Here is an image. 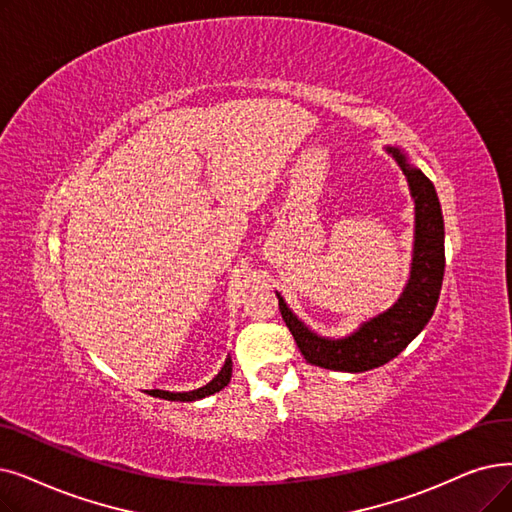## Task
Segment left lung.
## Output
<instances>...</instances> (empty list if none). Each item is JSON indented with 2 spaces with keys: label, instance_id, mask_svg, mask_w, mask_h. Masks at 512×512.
<instances>
[{
  "label": "left lung",
  "instance_id": "1",
  "mask_svg": "<svg viewBox=\"0 0 512 512\" xmlns=\"http://www.w3.org/2000/svg\"><path fill=\"white\" fill-rule=\"evenodd\" d=\"M402 167L414 198V251L404 293L383 314L370 318L343 339H326L309 330L276 293L282 320L293 332L303 358L320 368L339 372H366L397 358L431 320L446 268L443 215L429 177L414 167L404 150L385 148Z\"/></svg>",
  "mask_w": 512,
  "mask_h": 512
}]
</instances>
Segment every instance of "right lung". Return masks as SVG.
Instances as JSON below:
<instances>
[{
	"label": "right lung",
	"instance_id": "obj_1",
	"mask_svg": "<svg viewBox=\"0 0 512 512\" xmlns=\"http://www.w3.org/2000/svg\"><path fill=\"white\" fill-rule=\"evenodd\" d=\"M232 379V360L228 358L224 368L219 370V374L211 383H207L201 389H194V391H182V393H171V391H161V389H152L150 395L154 397H161V399H169V402H196V399H203L207 395H213L217 391H221L224 387H228Z\"/></svg>",
	"mask_w": 512,
	"mask_h": 512
}]
</instances>
